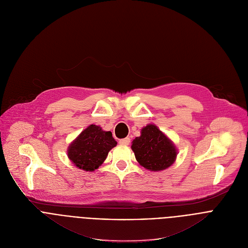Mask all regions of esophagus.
<instances>
[{"label": "esophagus", "instance_id": "1", "mask_svg": "<svg viewBox=\"0 0 248 248\" xmlns=\"http://www.w3.org/2000/svg\"><path fill=\"white\" fill-rule=\"evenodd\" d=\"M120 144H123V145H128L129 142H130V139L129 138H125L124 140H120Z\"/></svg>", "mask_w": 248, "mask_h": 248}]
</instances>
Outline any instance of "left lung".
I'll return each instance as SVG.
<instances>
[{
  "label": "left lung",
  "mask_w": 248,
  "mask_h": 248,
  "mask_svg": "<svg viewBox=\"0 0 248 248\" xmlns=\"http://www.w3.org/2000/svg\"><path fill=\"white\" fill-rule=\"evenodd\" d=\"M131 150L140 166L151 171L169 169L174 163L178 153L173 141L155 124H148L141 128L140 136L131 142Z\"/></svg>",
  "instance_id": "8db88e82"
}]
</instances>
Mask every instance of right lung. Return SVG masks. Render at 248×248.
<instances>
[{"instance_id": "obj_1", "label": "right lung", "mask_w": 248, "mask_h": 248, "mask_svg": "<svg viewBox=\"0 0 248 248\" xmlns=\"http://www.w3.org/2000/svg\"><path fill=\"white\" fill-rule=\"evenodd\" d=\"M117 143L110 131L90 124L68 146V157L78 169L93 171L102 166Z\"/></svg>"}]
</instances>
